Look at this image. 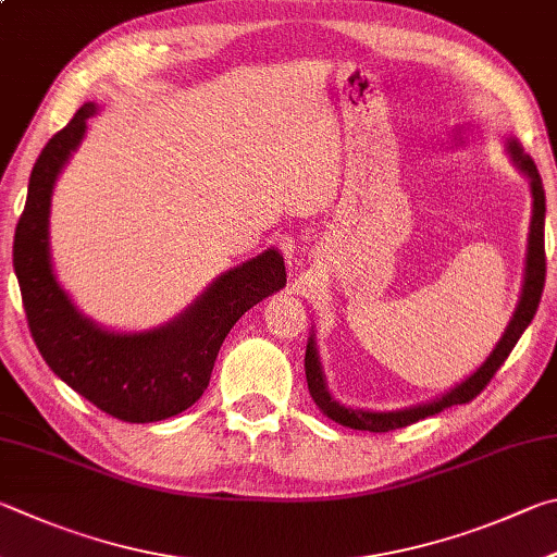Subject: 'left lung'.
<instances>
[{"instance_id":"8db88e82","label":"left lung","mask_w":557,"mask_h":557,"mask_svg":"<svg viewBox=\"0 0 557 557\" xmlns=\"http://www.w3.org/2000/svg\"><path fill=\"white\" fill-rule=\"evenodd\" d=\"M509 153L521 173L531 180L533 216H531V231H529V252H525V275H523L521 299H519L517 311H513L507 331H504V336L497 343V348L490 352V358L482 362L478 372H472L468 380L460 382L458 387H453L448 394H443L441 399H433L429 404H419V407H409L401 411H362V409H348V407H343V404H338L336 399H331L326 382H323V375H321V362H319L317 346H313V338H309L307 356H305L309 394H311V399L317 401V407L326 413L329 419H333L336 423H343V426H348V429L370 431V433H387L394 429H404V426H409V423H417L421 419L433 417V413H441L443 409L455 407V404L472 401L484 387H487L490 380L494 377V372L504 366V360L509 358V352L513 350V346H517L521 333L535 317V309H539V305H541V295H543V285H545V240H543L545 191H543V182L539 175V168H535L531 156L523 153V148L517 144V140H511L509 144Z\"/></svg>"}]
</instances>
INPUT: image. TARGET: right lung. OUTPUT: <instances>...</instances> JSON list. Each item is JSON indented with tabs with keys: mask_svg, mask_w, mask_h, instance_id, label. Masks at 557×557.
<instances>
[{
	"mask_svg": "<svg viewBox=\"0 0 557 557\" xmlns=\"http://www.w3.org/2000/svg\"><path fill=\"white\" fill-rule=\"evenodd\" d=\"M95 111L92 102L79 107L40 150L14 234V272L28 329L48 368L109 417L126 423L163 421L205 394L234 323L285 287V260L270 248L224 272L185 313L160 329L114 333L83 317L53 275L48 214L55 177Z\"/></svg>",
	"mask_w": 557,
	"mask_h": 557,
	"instance_id": "obj_1",
	"label": "right lung"
}]
</instances>
